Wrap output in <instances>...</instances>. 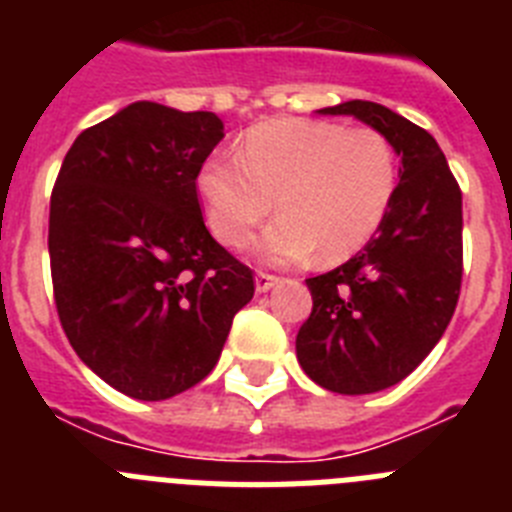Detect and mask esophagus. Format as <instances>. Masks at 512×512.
<instances>
[{"mask_svg":"<svg viewBox=\"0 0 512 512\" xmlns=\"http://www.w3.org/2000/svg\"><path fill=\"white\" fill-rule=\"evenodd\" d=\"M279 282V277H274V274H266V271H259L256 274V292H269L274 284Z\"/></svg>","mask_w":512,"mask_h":512,"instance_id":"1","label":"esophagus"}]
</instances>
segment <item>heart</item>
<instances>
[{
	"mask_svg": "<svg viewBox=\"0 0 512 512\" xmlns=\"http://www.w3.org/2000/svg\"><path fill=\"white\" fill-rule=\"evenodd\" d=\"M194 184L207 228L225 246H243L277 197L282 215L261 235V259L295 264L320 251L323 261H341L390 210L397 151L377 128L287 117L248 130L238 156H207Z\"/></svg>",
	"mask_w": 512,
	"mask_h": 512,
	"instance_id": "1",
	"label": "heart"
}]
</instances>
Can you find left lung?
<instances>
[{
    "mask_svg": "<svg viewBox=\"0 0 512 512\" xmlns=\"http://www.w3.org/2000/svg\"><path fill=\"white\" fill-rule=\"evenodd\" d=\"M354 115L392 140L400 184L377 235L354 259L307 279L310 318L297 361L338 395H369L408 377L451 323L461 292V189L436 138L384 104L351 99Z\"/></svg>",
    "mask_w": 512,
    "mask_h": 512,
    "instance_id": "left-lung-1",
    "label": "left lung"
}]
</instances>
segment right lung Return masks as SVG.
<instances>
[{
    "label": "right lung",
    "mask_w": 512,
    "mask_h": 512,
    "mask_svg": "<svg viewBox=\"0 0 512 512\" xmlns=\"http://www.w3.org/2000/svg\"><path fill=\"white\" fill-rule=\"evenodd\" d=\"M215 112L133 102L87 128L51 194L48 253L63 333L97 377L166 400L215 369L253 271L210 235L197 171Z\"/></svg>",
    "instance_id": "1"
}]
</instances>
